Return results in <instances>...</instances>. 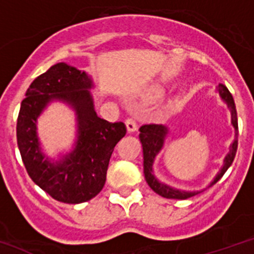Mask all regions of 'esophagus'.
Instances as JSON below:
<instances>
[{
  "label": "esophagus",
  "instance_id": "obj_1",
  "mask_svg": "<svg viewBox=\"0 0 254 254\" xmlns=\"http://www.w3.org/2000/svg\"><path fill=\"white\" fill-rule=\"evenodd\" d=\"M126 127H127L128 132H135L136 128H137V123H136L135 119L127 118L126 119Z\"/></svg>",
  "mask_w": 254,
  "mask_h": 254
}]
</instances>
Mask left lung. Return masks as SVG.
<instances>
[{
	"mask_svg": "<svg viewBox=\"0 0 254 254\" xmlns=\"http://www.w3.org/2000/svg\"><path fill=\"white\" fill-rule=\"evenodd\" d=\"M218 92L221 94V97L227 102L228 108L231 109V119H232V126L235 127L236 129V139L235 141L232 142L231 149L230 153L227 154V157L225 158V166L222 167V170L219 171L215 179L213 180V184H215L218 180L221 179L225 173L227 171V169L231 166V163L234 162V158L236 156V150H238V113H236L235 102H234V98H232V94L230 93V91L227 89V87L223 84H218ZM140 135L139 139L142 144V154H144V175H145L146 183L149 184V187L152 188L156 193H158L162 197L166 198H177V200H186V198H190L194 194H197L198 192H184V190H174V188L169 187L166 184L160 183L158 180L154 178V175L152 174L153 169V161H154V157L157 156V153L160 152L161 148L163 145V139L167 133V128L162 125H144L139 128Z\"/></svg>",
	"mask_w": 254,
	"mask_h": 254,
	"instance_id": "8db88e82",
	"label": "left lung"
}]
</instances>
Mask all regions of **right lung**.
<instances>
[{
	"label": "right lung",
	"instance_id": "1",
	"mask_svg": "<svg viewBox=\"0 0 254 254\" xmlns=\"http://www.w3.org/2000/svg\"><path fill=\"white\" fill-rule=\"evenodd\" d=\"M91 87L84 71L61 62L31 83L19 110L16 141L27 173L41 190L64 204L85 202L101 192L114 146L127 132L123 122L97 117L88 91ZM52 99L68 102L79 125L74 152L58 164L43 158L36 135L37 117Z\"/></svg>",
	"mask_w": 254,
	"mask_h": 254
}]
</instances>
